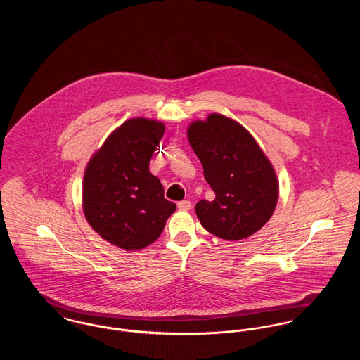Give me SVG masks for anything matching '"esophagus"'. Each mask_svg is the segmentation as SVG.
<instances>
[{
    "label": "esophagus",
    "mask_w": 360,
    "mask_h": 360,
    "mask_svg": "<svg viewBox=\"0 0 360 360\" xmlns=\"http://www.w3.org/2000/svg\"><path fill=\"white\" fill-rule=\"evenodd\" d=\"M177 207L180 209V210H188L190 207H191V202L188 201V200H184V201H180L179 204H177Z\"/></svg>",
    "instance_id": "1"
}]
</instances>
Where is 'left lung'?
I'll return each mask as SVG.
<instances>
[{
	"instance_id": "obj_1",
	"label": "left lung",
	"mask_w": 360,
	"mask_h": 360,
	"mask_svg": "<svg viewBox=\"0 0 360 360\" xmlns=\"http://www.w3.org/2000/svg\"><path fill=\"white\" fill-rule=\"evenodd\" d=\"M188 140L216 195L195 205L204 229L230 241L257 233L274 212L278 184L254 137L237 122L212 113L188 127Z\"/></svg>"
}]
</instances>
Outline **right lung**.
Returning a JSON list of instances; mask_svg holds the SVG:
<instances>
[{"mask_svg": "<svg viewBox=\"0 0 360 360\" xmlns=\"http://www.w3.org/2000/svg\"><path fill=\"white\" fill-rule=\"evenodd\" d=\"M163 133L160 122L130 119L108 137L86 169V219L103 240L126 251L153 244L176 210L150 172Z\"/></svg>", "mask_w": 360, "mask_h": 360, "instance_id": "add662e5", "label": "right lung"}]
</instances>
